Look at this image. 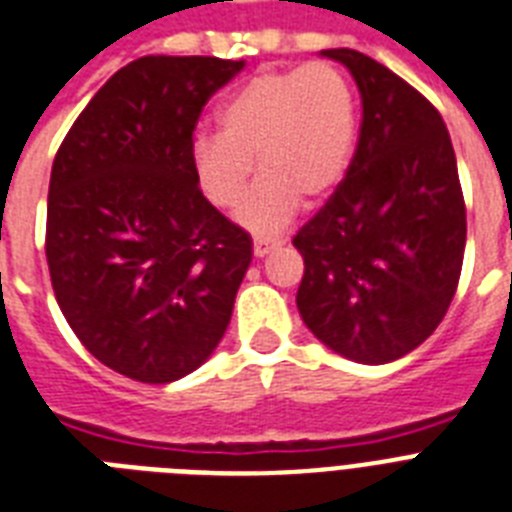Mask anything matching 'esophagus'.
Returning a JSON list of instances; mask_svg holds the SVG:
<instances>
[{
	"mask_svg": "<svg viewBox=\"0 0 512 512\" xmlns=\"http://www.w3.org/2000/svg\"><path fill=\"white\" fill-rule=\"evenodd\" d=\"M278 244H284V239H276V236H255V255L265 257L270 249H276Z\"/></svg>",
	"mask_w": 512,
	"mask_h": 512,
	"instance_id": "esophagus-1",
	"label": "esophagus"
}]
</instances>
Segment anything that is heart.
<instances>
[{
	"label": "heart",
	"instance_id": "obj_1",
	"mask_svg": "<svg viewBox=\"0 0 512 512\" xmlns=\"http://www.w3.org/2000/svg\"><path fill=\"white\" fill-rule=\"evenodd\" d=\"M357 94L334 62L265 70L218 107V136L194 141V168L218 207L242 202L255 155L263 181L239 210L244 226H281L299 199H321L342 184L357 141Z\"/></svg>",
	"mask_w": 512,
	"mask_h": 512
}]
</instances>
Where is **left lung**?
Returning a JSON list of instances; mask_svg holds the SVG:
<instances>
[{"mask_svg":"<svg viewBox=\"0 0 512 512\" xmlns=\"http://www.w3.org/2000/svg\"><path fill=\"white\" fill-rule=\"evenodd\" d=\"M360 89L347 176L292 239L305 260L297 307L339 355L381 365L447 315L465 252V199L444 120L429 99L355 49H323Z\"/></svg>","mask_w":512,"mask_h":512,"instance_id":"obj_1","label":"left lung"}]
</instances>
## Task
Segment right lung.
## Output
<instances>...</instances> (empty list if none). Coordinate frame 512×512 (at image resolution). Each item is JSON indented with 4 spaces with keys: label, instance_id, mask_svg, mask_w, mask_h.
<instances>
[{
    "label": "right lung",
    "instance_id": "obj_1",
    "mask_svg": "<svg viewBox=\"0 0 512 512\" xmlns=\"http://www.w3.org/2000/svg\"><path fill=\"white\" fill-rule=\"evenodd\" d=\"M244 60L147 54L120 68L52 162L47 265L99 363L168 384L226 334L252 239L199 189L194 128Z\"/></svg>",
    "mask_w": 512,
    "mask_h": 512
}]
</instances>
